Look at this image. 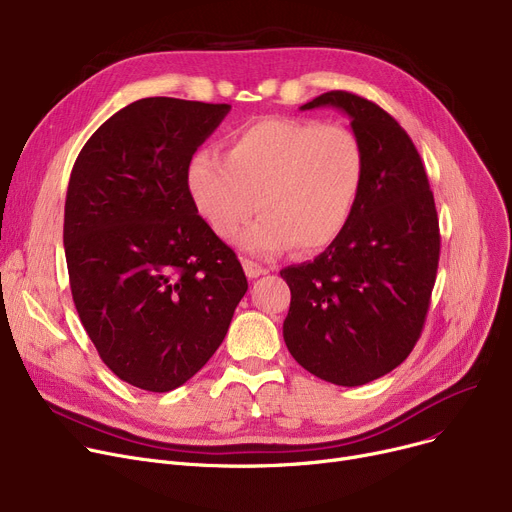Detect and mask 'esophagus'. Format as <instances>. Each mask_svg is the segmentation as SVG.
<instances>
[{
    "mask_svg": "<svg viewBox=\"0 0 512 512\" xmlns=\"http://www.w3.org/2000/svg\"><path fill=\"white\" fill-rule=\"evenodd\" d=\"M242 270H245L247 278H251V280L265 274V267H261L259 263H255V261H251V259H242Z\"/></svg>",
    "mask_w": 512,
    "mask_h": 512,
    "instance_id": "obj_1",
    "label": "esophagus"
}]
</instances>
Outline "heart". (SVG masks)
I'll list each match as a JSON object with an SVG mask.
<instances>
[{
	"mask_svg": "<svg viewBox=\"0 0 512 512\" xmlns=\"http://www.w3.org/2000/svg\"><path fill=\"white\" fill-rule=\"evenodd\" d=\"M365 170V149L351 128L263 118L232 134L226 157L195 153L186 191L222 240H232L263 209L240 245L251 255L276 257L297 242L301 251L330 247L353 218Z\"/></svg>",
	"mask_w": 512,
	"mask_h": 512,
	"instance_id": "b5f03b06",
	"label": "heart"
}]
</instances>
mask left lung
Here are the masks:
<instances>
[{
	"label": "left lung",
	"instance_id": "1",
	"mask_svg": "<svg viewBox=\"0 0 512 512\" xmlns=\"http://www.w3.org/2000/svg\"><path fill=\"white\" fill-rule=\"evenodd\" d=\"M336 107L365 149L363 191L344 232L309 263L284 267V342L309 373L363 386L417 344L440 261V226L423 161L388 112L348 91L301 105Z\"/></svg>",
	"mask_w": 512,
	"mask_h": 512
}]
</instances>
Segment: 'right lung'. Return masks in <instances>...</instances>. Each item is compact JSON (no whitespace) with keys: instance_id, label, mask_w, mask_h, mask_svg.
<instances>
[{"instance_id":"add662e5","label":"right lung","mask_w":512,"mask_h":512,"mask_svg":"<svg viewBox=\"0 0 512 512\" xmlns=\"http://www.w3.org/2000/svg\"><path fill=\"white\" fill-rule=\"evenodd\" d=\"M228 103L139 99L80 149L64 249L72 299L101 361L147 392L182 386L222 344L249 288L236 253L186 191Z\"/></svg>"}]
</instances>
